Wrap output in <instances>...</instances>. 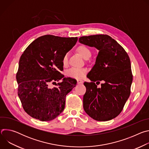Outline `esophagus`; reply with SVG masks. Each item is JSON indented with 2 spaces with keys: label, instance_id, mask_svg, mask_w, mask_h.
Wrapping results in <instances>:
<instances>
[{
  "label": "esophagus",
  "instance_id": "esophagus-1",
  "mask_svg": "<svg viewBox=\"0 0 149 149\" xmlns=\"http://www.w3.org/2000/svg\"><path fill=\"white\" fill-rule=\"evenodd\" d=\"M83 83V81L81 79H78L77 80V84H81Z\"/></svg>",
  "mask_w": 149,
  "mask_h": 149
}]
</instances>
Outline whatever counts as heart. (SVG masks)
Here are the masks:
<instances>
[{"mask_svg": "<svg viewBox=\"0 0 149 149\" xmlns=\"http://www.w3.org/2000/svg\"><path fill=\"white\" fill-rule=\"evenodd\" d=\"M77 51L80 54V55L84 59L89 58L91 56V52L90 49L85 45H79L77 47ZM68 55L66 54L62 58V63L64 66L68 64ZM87 72L86 68H72L67 71V75L72 78L81 79L84 77Z\"/></svg>", "mask_w": 149, "mask_h": 149, "instance_id": "1", "label": "heart"}]
</instances>
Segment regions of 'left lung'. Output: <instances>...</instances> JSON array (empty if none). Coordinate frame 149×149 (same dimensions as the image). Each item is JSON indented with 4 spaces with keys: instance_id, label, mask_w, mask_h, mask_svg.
<instances>
[{
    "instance_id": "1",
    "label": "left lung",
    "mask_w": 149,
    "mask_h": 149,
    "mask_svg": "<svg viewBox=\"0 0 149 149\" xmlns=\"http://www.w3.org/2000/svg\"><path fill=\"white\" fill-rule=\"evenodd\" d=\"M79 42L99 51L87 76L92 82L84 83L87 88L83 97L84 110L95 120H112L121 113L130 94L133 76L129 56L107 35L82 36ZM100 81L103 84L98 88L96 84Z\"/></svg>"
}]
</instances>
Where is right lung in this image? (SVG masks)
I'll return each mask as SVG.
<instances>
[{
  "instance_id": "1",
  "label": "right lung",
  "mask_w": 149,
  "mask_h": 149,
  "mask_svg": "<svg viewBox=\"0 0 149 149\" xmlns=\"http://www.w3.org/2000/svg\"><path fill=\"white\" fill-rule=\"evenodd\" d=\"M77 37L42 36L21 55L16 74L17 94L25 112L40 121H51L64 110L65 97L75 87V79L65 77L62 58L75 45ZM61 80L50 88L49 84Z\"/></svg>"
}]
</instances>
